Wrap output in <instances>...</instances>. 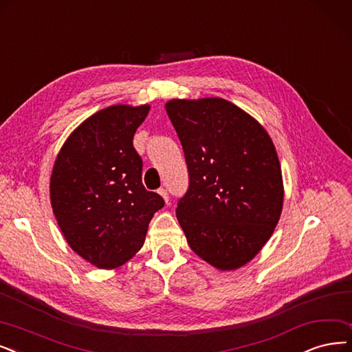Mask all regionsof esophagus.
Listing matches in <instances>:
<instances>
[{"label":"esophagus","instance_id":"1","mask_svg":"<svg viewBox=\"0 0 352 352\" xmlns=\"http://www.w3.org/2000/svg\"><path fill=\"white\" fill-rule=\"evenodd\" d=\"M159 193L162 195V198H163L164 202L167 204V202H168V193H167V190H166L164 188H162V189H159Z\"/></svg>","mask_w":352,"mask_h":352}]
</instances>
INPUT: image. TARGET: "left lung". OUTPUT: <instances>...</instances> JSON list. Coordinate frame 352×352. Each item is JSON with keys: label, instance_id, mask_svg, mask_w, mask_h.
<instances>
[{"label": "left lung", "instance_id": "obj_1", "mask_svg": "<svg viewBox=\"0 0 352 352\" xmlns=\"http://www.w3.org/2000/svg\"><path fill=\"white\" fill-rule=\"evenodd\" d=\"M166 112L189 172L176 209L188 244L219 270L240 269L257 256L282 214L283 177L272 138L222 98L172 100Z\"/></svg>", "mask_w": 352, "mask_h": 352}]
</instances>
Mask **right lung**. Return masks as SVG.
Segmentation results:
<instances>
[{"label": "right lung", "mask_w": 352, "mask_h": 352, "mask_svg": "<svg viewBox=\"0 0 352 352\" xmlns=\"http://www.w3.org/2000/svg\"><path fill=\"white\" fill-rule=\"evenodd\" d=\"M150 105H112L67 137L50 176V202L65 240L98 269H116L143 247L162 196L143 182L133 138Z\"/></svg>", "instance_id": "obj_1"}]
</instances>
